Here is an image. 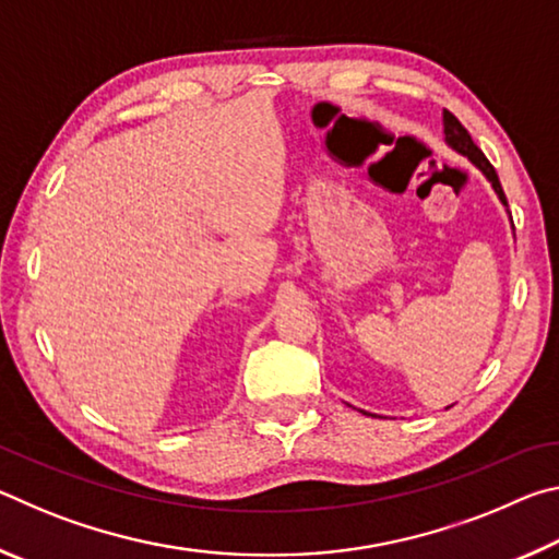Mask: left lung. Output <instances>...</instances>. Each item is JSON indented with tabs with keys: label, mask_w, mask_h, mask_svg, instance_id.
<instances>
[{
	"label": "left lung",
	"mask_w": 559,
	"mask_h": 559,
	"mask_svg": "<svg viewBox=\"0 0 559 559\" xmlns=\"http://www.w3.org/2000/svg\"><path fill=\"white\" fill-rule=\"evenodd\" d=\"M443 132H447V143L453 147V150H459L461 155H466L473 165H476L480 173H484L488 179H490V185H493V189L498 192V197H500V202H503L506 206H508V200H506V192H503V187H500V179H498V173H496V167L488 163V157L480 153V147L473 143V138H471V132L461 126V120L453 116V112H449V110H443Z\"/></svg>",
	"instance_id": "8db88e82"
}]
</instances>
